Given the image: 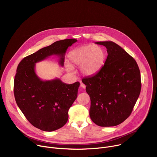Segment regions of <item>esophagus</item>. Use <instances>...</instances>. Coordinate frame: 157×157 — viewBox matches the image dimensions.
<instances>
[{
    "label": "esophagus",
    "mask_w": 157,
    "mask_h": 157,
    "mask_svg": "<svg viewBox=\"0 0 157 157\" xmlns=\"http://www.w3.org/2000/svg\"><path fill=\"white\" fill-rule=\"evenodd\" d=\"M81 87L82 88H83V89H85L86 86V85H85V84H84L83 83L81 82Z\"/></svg>",
    "instance_id": "esophagus-1"
}]
</instances>
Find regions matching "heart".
I'll return each mask as SVG.
<instances>
[{"label": "heart", "instance_id": "1", "mask_svg": "<svg viewBox=\"0 0 157 157\" xmlns=\"http://www.w3.org/2000/svg\"><path fill=\"white\" fill-rule=\"evenodd\" d=\"M105 59L103 48L98 45L85 44L71 50L68 55L69 63L66 64V70L72 73V66H80V71L84 76H92L102 68Z\"/></svg>", "mask_w": 157, "mask_h": 157}]
</instances>
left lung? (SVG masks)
I'll return each instance as SVG.
<instances>
[{"label": "left lung", "instance_id": "8db88e82", "mask_svg": "<svg viewBox=\"0 0 157 157\" xmlns=\"http://www.w3.org/2000/svg\"><path fill=\"white\" fill-rule=\"evenodd\" d=\"M95 43L105 47L108 55L97 74L82 79L91 99L89 116L99 126H116L129 117L139 98L140 72L136 60L116 43Z\"/></svg>", "mask_w": 157, "mask_h": 157}]
</instances>
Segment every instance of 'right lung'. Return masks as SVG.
<instances>
[{"label": "right lung", "instance_id": "right-lung-1", "mask_svg": "<svg viewBox=\"0 0 157 157\" xmlns=\"http://www.w3.org/2000/svg\"><path fill=\"white\" fill-rule=\"evenodd\" d=\"M76 41L75 38L57 41L26 56L17 66L13 87L15 101L29 122L41 130L54 131L66 124L80 84H66L59 78L43 81L35 73V64L57 55L59 64L63 66L67 49Z\"/></svg>", "mask_w": 157, "mask_h": 157}]
</instances>
